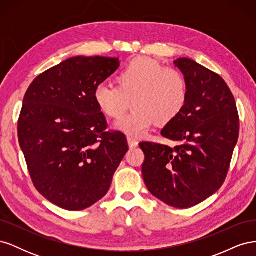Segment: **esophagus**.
<instances>
[{"label":"esophagus","mask_w":256,"mask_h":256,"mask_svg":"<svg viewBox=\"0 0 256 256\" xmlns=\"http://www.w3.org/2000/svg\"><path fill=\"white\" fill-rule=\"evenodd\" d=\"M127 140H128V145L130 148H134V147H136L138 145V140H136V138L132 136H128Z\"/></svg>","instance_id":"34e87169"}]
</instances>
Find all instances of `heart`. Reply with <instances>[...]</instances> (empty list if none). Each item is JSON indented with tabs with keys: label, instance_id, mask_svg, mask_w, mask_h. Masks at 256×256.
I'll list each match as a JSON object with an SVG mask.
<instances>
[{
	"label": "heart",
	"instance_id": "1",
	"mask_svg": "<svg viewBox=\"0 0 256 256\" xmlns=\"http://www.w3.org/2000/svg\"><path fill=\"white\" fill-rule=\"evenodd\" d=\"M118 86L100 84L94 92L99 110L108 118H120L132 100L134 112L115 122V128L129 136H141L154 122H173L188 99V82L177 68L164 67L150 58L130 60L116 76Z\"/></svg>",
	"mask_w": 256,
	"mask_h": 256
}]
</instances>
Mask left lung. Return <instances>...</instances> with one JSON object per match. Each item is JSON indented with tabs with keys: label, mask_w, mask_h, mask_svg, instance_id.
<instances>
[{
	"label": "left lung",
	"mask_w": 256,
	"mask_h": 256,
	"mask_svg": "<svg viewBox=\"0 0 256 256\" xmlns=\"http://www.w3.org/2000/svg\"><path fill=\"white\" fill-rule=\"evenodd\" d=\"M174 65L186 76L184 110L162 129L175 147L142 142L143 180L154 196L175 208H189L218 191L228 175L238 140L239 116L233 94L219 74L196 60Z\"/></svg>",
	"instance_id": "left-lung-1"
}]
</instances>
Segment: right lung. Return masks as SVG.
Returning <instances> with one entry per match:
<instances>
[{
    "instance_id": "obj_1",
    "label": "right lung",
    "mask_w": 256,
    "mask_h": 256,
    "mask_svg": "<svg viewBox=\"0 0 256 256\" xmlns=\"http://www.w3.org/2000/svg\"><path fill=\"white\" fill-rule=\"evenodd\" d=\"M118 67V58H70L38 76L23 98L18 138L30 178L44 198L66 210L102 200L128 152L125 134L106 132L94 99Z\"/></svg>"
}]
</instances>
